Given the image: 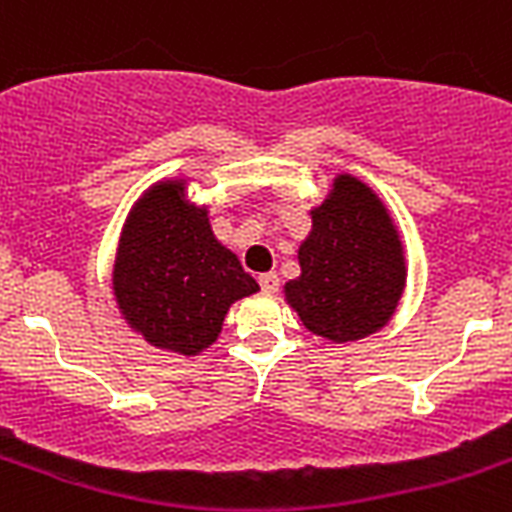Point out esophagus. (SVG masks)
I'll return each instance as SVG.
<instances>
[{
    "instance_id": "1",
    "label": "esophagus",
    "mask_w": 512,
    "mask_h": 512,
    "mask_svg": "<svg viewBox=\"0 0 512 512\" xmlns=\"http://www.w3.org/2000/svg\"><path fill=\"white\" fill-rule=\"evenodd\" d=\"M259 285H261V290L275 293V290L280 288V277H277L275 272H264V275H259Z\"/></svg>"
}]
</instances>
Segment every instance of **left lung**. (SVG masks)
Segmentation results:
<instances>
[{
  "label": "left lung",
  "mask_w": 512,
  "mask_h": 512,
  "mask_svg": "<svg viewBox=\"0 0 512 512\" xmlns=\"http://www.w3.org/2000/svg\"><path fill=\"white\" fill-rule=\"evenodd\" d=\"M312 222L298 251L301 277L285 285L288 304L312 333L330 341L375 333L404 288L402 245L386 208L359 179L338 177Z\"/></svg>",
  "instance_id": "1"
}]
</instances>
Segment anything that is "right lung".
<instances>
[{
	"label": "right lung",
	"instance_id": "1",
	"mask_svg": "<svg viewBox=\"0 0 512 512\" xmlns=\"http://www.w3.org/2000/svg\"><path fill=\"white\" fill-rule=\"evenodd\" d=\"M177 182L147 192L118 251L116 298L145 341L198 354L216 341L232 301L259 290L211 232L203 208L179 198Z\"/></svg>",
	"mask_w": 512,
	"mask_h": 512
}]
</instances>
